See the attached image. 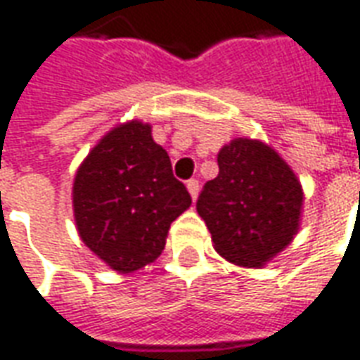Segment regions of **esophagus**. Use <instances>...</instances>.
Masks as SVG:
<instances>
[{
  "instance_id": "1",
  "label": "esophagus",
  "mask_w": 360,
  "mask_h": 360,
  "mask_svg": "<svg viewBox=\"0 0 360 360\" xmlns=\"http://www.w3.org/2000/svg\"><path fill=\"white\" fill-rule=\"evenodd\" d=\"M186 188H188V192L192 195V200H195L198 194H200V184H198V180H188V182H186Z\"/></svg>"
}]
</instances>
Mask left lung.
Here are the masks:
<instances>
[{
    "mask_svg": "<svg viewBox=\"0 0 360 360\" xmlns=\"http://www.w3.org/2000/svg\"><path fill=\"white\" fill-rule=\"evenodd\" d=\"M217 165L219 174L204 186L195 210L223 259L260 269L300 231L302 184L288 162L257 139L229 141Z\"/></svg>",
    "mask_w": 360,
    "mask_h": 360,
    "instance_id": "left-lung-1",
    "label": "left lung"
}]
</instances>
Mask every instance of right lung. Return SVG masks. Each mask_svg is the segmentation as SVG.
<instances>
[{"instance_id": "right-lung-1", "label": "right lung", "mask_w": 360, "mask_h": 360, "mask_svg": "<svg viewBox=\"0 0 360 360\" xmlns=\"http://www.w3.org/2000/svg\"><path fill=\"white\" fill-rule=\"evenodd\" d=\"M192 205L170 156L141 119L108 131L82 160L72 184L78 235L101 262L129 274L155 262L170 223Z\"/></svg>"}]
</instances>
